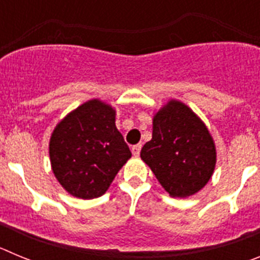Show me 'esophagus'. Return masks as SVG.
Instances as JSON below:
<instances>
[{"label":"esophagus","mask_w":260,"mask_h":260,"mask_svg":"<svg viewBox=\"0 0 260 260\" xmlns=\"http://www.w3.org/2000/svg\"><path fill=\"white\" fill-rule=\"evenodd\" d=\"M141 148H142V144H137V146H133V148H132L133 155L139 156V153H141Z\"/></svg>","instance_id":"1"}]
</instances>
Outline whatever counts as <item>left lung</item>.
<instances>
[{"instance_id": "obj_1", "label": "left lung", "mask_w": 260, "mask_h": 260, "mask_svg": "<svg viewBox=\"0 0 260 260\" xmlns=\"http://www.w3.org/2000/svg\"><path fill=\"white\" fill-rule=\"evenodd\" d=\"M141 158L173 198L201 191L212 177L216 146L201 117L185 103L171 99L153 114L152 139Z\"/></svg>"}]
</instances>
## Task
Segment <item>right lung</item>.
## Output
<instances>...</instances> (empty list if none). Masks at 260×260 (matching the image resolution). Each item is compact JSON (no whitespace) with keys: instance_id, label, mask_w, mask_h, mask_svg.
Returning a JSON list of instances; mask_svg holds the SVG:
<instances>
[{"instance_id":"1","label":"right lung","mask_w":260,"mask_h":260,"mask_svg":"<svg viewBox=\"0 0 260 260\" xmlns=\"http://www.w3.org/2000/svg\"><path fill=\"white\" fill-rule=\"evenodd\" d=\"M132 157L116 127V109L100 99L83 103L56 125L49 139L52 171L79 199L102 197Z\"/></svg>"}]
</instances>
